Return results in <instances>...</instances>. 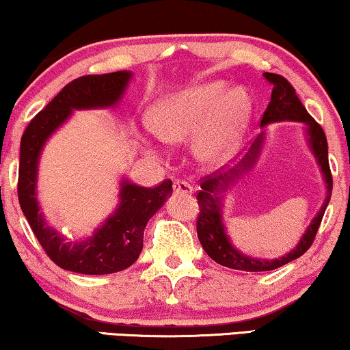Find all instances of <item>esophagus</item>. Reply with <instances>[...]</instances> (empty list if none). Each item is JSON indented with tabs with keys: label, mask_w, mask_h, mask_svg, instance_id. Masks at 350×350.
I'll use <instances>...</instances> for the list:
<instances>
[{
	"label": "esophagus",
	"mask_w": 350,
	"mask_h": 350,
	"mask_svg": "<svg viewBox=\"0 0 350 350\" xmlns=\"http://www.w3.org/2000/svg\"><path fill=\"white\" fill-rule=\"evenodd\" d=\"M174 191L176 194H192V192H194V187L185 180H176L174 181Z\"/></svg>",
	"instance_id": "esophagus-1"
}]
</instances>
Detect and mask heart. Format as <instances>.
<instances>
[{
	"label": "heart",
	"instance_id": "obj_1",
	"mask_svg": "<svg viewBox=\"0 0 350 350\" xmlns=\"http://www.w3.org/2000/svg\"><path fill=\"white\" fill-rule=\"evenodd\" d=\"M247 113V100L238 90L226 93L222 83H204L164 99L150 115V128L164 142L193 137L202 163L224 164L235 154Z\"/></svg>",
	"mask_w": 350,
	"mask_h": 350
}]
</instances>
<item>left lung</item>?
<instances>
[{"label":"left lung","mask_w":350,"mask_h":350,"mask_svg":"<svg viewBox=\"0 0 350 350\" xmlns=\"http://www.w3.org/2000/svg\"><path fill=\"white\" fill-rule=\"evenodd\" d=\"M263 77L273 85V90L270 103H268V107L263 112L260 126L265 128L267 124L278 123V121H300V123H305L308 144L312 150V154L316 156L317 164L323 174V180H325L327 197L323 200L321 210L314 216L311 224L308 226L301 240L298 241V245L291 252H287L282 257H278V259H259V257L243 254L232 245L229 235L226 234L224 222H222V197H224L222 194L227 192V189L245 172L251 170L252 165L256 164L260 154L263 140H265V131H262V134L257 135V139L252 142L250 151L240 163L230 167L229 170L215 172V174L202 178L200 191L197 194V202H199L200 208L199 216H197V235H199L200 245L216 263L241 271H270L305 254L311 247L314 238H316L333 189V178L330 165H328L327 137L321 124L306 112L305 105L298 99L295 88L282 75L263 72Z\"/></svg>","instance_id":"obj_1"}]
</instances>
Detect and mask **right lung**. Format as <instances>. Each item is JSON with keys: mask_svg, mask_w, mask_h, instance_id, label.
<instances>
[{"mask_svg": "<svg viewBox=\"0 0 350 350\" xmlns=\"http://www.w3.org/2000/svg\"><path fill=\"white\" fill-rule=\"evenodd\" d=\"M133 72L83 75L72 80L29 121L20 142L18 202L34 235L47 256L63 270L82 275H110L133 265L144 247V230L150 217L172 194V181L154 187L121 181L120 204L94 235L68 241L44 219L38 202V164L45 142L72 115V110L107 109L120 103Z\"/></svg>", "mask_w": 350, "mask_h": 350, "instance_id": "1", "label": "right lung"}]
</instances>
